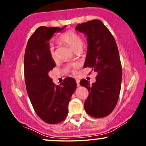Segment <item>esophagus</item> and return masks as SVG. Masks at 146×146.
<instances>
[{
  "mask_svg": "<svg viewBox=\"0 0 146 146\" xmlns=\"http://www.w3.org/2000/svg\"><path fill=\"white\" fill-rule=\"evenodd\" d=\"M76 83H77V86H80V80H76Z\"/></svg>",
  "mask_w": 146,
  "mask_h": 146,
  "instance_id": "34e87169",
  "label": "esophagus"
}]
</instances>
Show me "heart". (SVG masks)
Instances as JSON below:
<instances>
[{
	"label": "heart",
	"mask_w": 146,
	"mask_h": 146,
	"mask_svg": "<svg viewBox=\"0 0 146 146\" xmlns=\"http://www.w3.org/2000/svg\"><path fill=\"white\" fill-rule=\"evenodd\" d=\"M59 40L68 44L70 47L73 48L74 51H78V49H82L83 45V39L82 36L79 34L78 33L75 32L74 31L69 30V31H66L65 33H62L60 36ZM48 52L51 58L53 60H56V53H55L54 46L51 44L48 48ZM78 67V64L73 63L68 66L70 69H72L73 73H75V68Z\"/></svg>",
	"instance_id": "1"
}]
</instances>
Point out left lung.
Here are the masks:
<instances>
[{
  "label": "left lung",
  "instance_id": "left-lung-1",
  "mask_svg": "<svg viewBox=\"0 0 146 146\" xmlns=\"http://www.w3.org/2000/svg\"><path fill=\"white\" fill-rule=\"evenodd\" d=\"M75 29L87 36L88 48L84 67L98 72L95 83L90 84L86 80L80 82L88 90L84 109L93 117H106L116 106L121 90L122 67L116 42L100 20L78 24Z\"/></svg>",
  "mask_w": 146,
  "mask_h": 146
}]
</instances>
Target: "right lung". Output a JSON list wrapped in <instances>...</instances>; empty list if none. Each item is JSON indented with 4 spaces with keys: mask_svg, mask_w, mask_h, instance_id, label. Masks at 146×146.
Listing matches in <instances>:
<instances>
[{
    "mask_svg": "<svg viewBox=\"0 0 146 146\" xmlns=\"http://www.w3.org/2000/svg\"><path fill=\"white\" fill-rule=\"evenodd\" d=\"M65 27H38L30 37L25 53V81L29 100L38 116L50 124L66 119L70 99L77 87L72 78H65L61 86H56L48 76L56 66L48 52V42Z\"/></svg>",
    "mask_w": 146,
    "mask_h": 146,
    "instance_id": "obj_1",
    "label": "right lung"
}]
</instances>
